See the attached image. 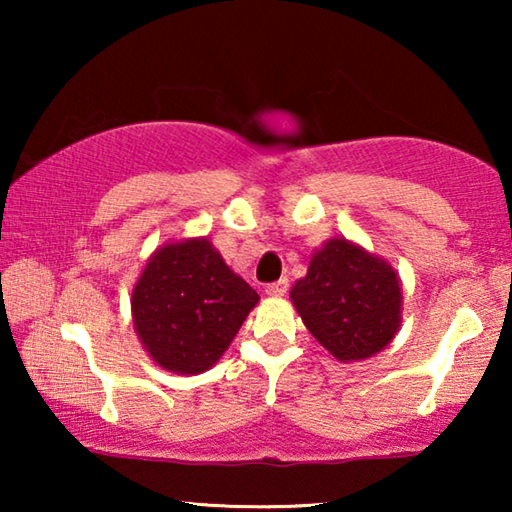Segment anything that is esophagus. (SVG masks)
<instances>
[{
    "mask_svg": "<svg viewBox=\"0 0 512 512\" xmlns=\"http://www.w3.org/2000/svg\"><path fill=\"white\" fill-rule=\"evenodd\" d=\"M287 289H289L287 277H280V280H277V282L266 284V293H268V296H273V298L284 296V293H287Z\"/></svg>",
    "mask_w": 512,
    "mask_h": 512,
    "instance_id": "1",
    "label": "esophagus"
}]
</instances>
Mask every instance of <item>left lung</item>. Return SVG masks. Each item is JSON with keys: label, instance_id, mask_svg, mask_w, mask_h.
<instances>
[{"label": "left lung", "instance_id": "1", "mask_svg": "<svg viewBox=\"0 0 512 512\" xmlns=\"http://www.w3.org/2000/svg\"><path fill=\"white\" fill-rule=\"evenodd\" d=\"M291 302L311 336L339 361H361L386 348L402 323L395 268L336 237L311 255Z\"/></svg>", "mask_w": 512, "mask_h": 512}]
</instances>
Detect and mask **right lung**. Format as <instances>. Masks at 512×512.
I'll return each instance as SVG.
<instances>
[{
  "instance_id": "add662e5",
  "label": "right lung",
  "mask_w": 512,
  "mask_h": 512,
  "mask_svg": "<svg viewBox=\"0 0 512 512\" xmlns=\"http://www.w3.org/2000/svg\"><path fill=\"white\" fill-rule=\"evenodd\" d=\"M259 302L205 237L164 244L149 257L131 298L144 350L176 375L210 370Z\"/></svg>"
}]
</instances>
